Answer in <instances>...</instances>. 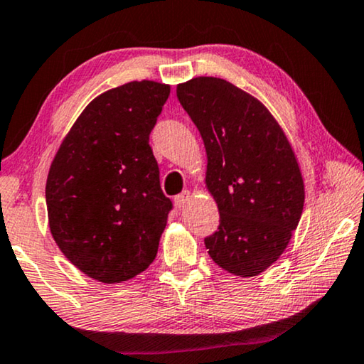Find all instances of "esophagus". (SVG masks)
Masks as SVG:
<instances>
[{"instance_id":"1","label":"esophagus","mask_w":364,"mask_h":364,"mask_svg":"<svg viewBox=\"0 0 364 364\" xmlns=\"http://www.w3.org/2000/svg\"><path fill=\"white\" fill-rule=\"evenodd\" d=\"M189 199H191V193L189 191H183L181 194H178V196L175 198L176 208H184L189 203Z\"/></svg>"}]
</instances>
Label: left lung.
I'll use <instances>...</instances> for the list:
<instances>
[{
	"mask_svg": "<svg viewBox=\"0 0 364 364\" xmlns=\"http://www.w3.org/2000/svg\"><path fill=\"white\" fill-rule=\"evenodd\" d=\"M176 95L201 133L206 186L219 209L208 252L229 274L259 275L282 255L304 211L295 153L262 102L231 82L194 77Z\"/></svg>",
	"mask_w": 364,
	"mask_h": 364,
	"instance_id": "obj_1",
	"label": "left lung"
}]
</instances>
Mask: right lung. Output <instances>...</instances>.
I'll return each mask as SVG.
<instances>
[{"label":"right lung","mask_w":364,"mask_h":364,"mask_svg":"<svg viewBox=\"0 0 364 364\" xmlns=\"http://www.w3.org/2000/svg\"><path fill=\"white\" fill-rule=\"evenodd\" d=\"M168 95L170 85L133 80L95 97L49 168L50 234L99 282H125L156 257L173 204L148 141Z\"/></svg>","instance_id":"1"}]
</instances>
